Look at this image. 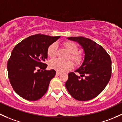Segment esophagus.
<instances>
[{
	"instance_id": "esophagus-1",
	"label": "esophagus",
	"mask_w": 122,
	"mask_h": 122,
	"mask_svg": "<svg viewBox=\"0 0 122 122\" xmlns=\"http://www.w3.org/2000/svg\"><path fill=\"white\" fill-rule=\"evenodd\" d=\"M61 73L60 72H59V71H56V75H57V76H59V75H61Z\"/></svg>"
}]
</instances>
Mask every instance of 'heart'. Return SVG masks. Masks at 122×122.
Wrapping results in <instances>:
<instances>
[{
    "mask_svg": "<svg viewBox=\"0 0 122 122\" xmlns=\"http://www.w3.org/2000/svg\"><path fill=\"white\" fill-rule=\"evenodd\" d=\"M64 46L71 54L70 59L75 63H79L81 60V57L80 55L76 53L78 51V47L77 45L73 42H66L64 43ZM57 49V45L56 43H54L50 45L47 50V56L51 58L55 57L56 55ZM49 67L59 72H65L72 69L73 64L70 61H63L59 59H54L49 62Z\"/></svg>",
    "mask_w": 122,
    "mask_h": 122,
    "instance_id": "obj_1",
    "label": "heart"
}]
</instances>
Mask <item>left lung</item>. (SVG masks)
I'll list each match as a JSON object with an SVG mask.
<instances>
[{
	"mask_svg": "<svg viewBox=\"0 0 122 122\" xmlns=\"http://www.w3.org/2000/svg\"><path fill=\"white\" fill-rule=\"evenodd\" d=\"M67 39L78 43L83 50L84 59L75 73L68 74L65 83L67 91L74 99L80 101L91 100L105 88L111 77L110 56L100 45L83 37H69Z\"/></svg>",
	"mask_w": 122,
	"mask_h": 122,
	"instance_id": "8db88e82",
	"label": "left lung"
}]
</instances>
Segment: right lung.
Masks as SVG:
<instances>
[{
  "instance_id": "1",
  "label": "right lung",
  "mask_w": 122,
  "mask_h": 122,
  "mask_svg": "<svg viewBox=\"0 0 122 122\" xmlns=\"http://www.w3.org/2000/svg\"><path fill=\"white\" fill-rule=\"evenodd\" d=\"M61 36L33 35L15 46L7 65L9 81L15 92L27 100L45 95L56 71L46 70L49 46Z\"/></svg>"
}]
</instances>
